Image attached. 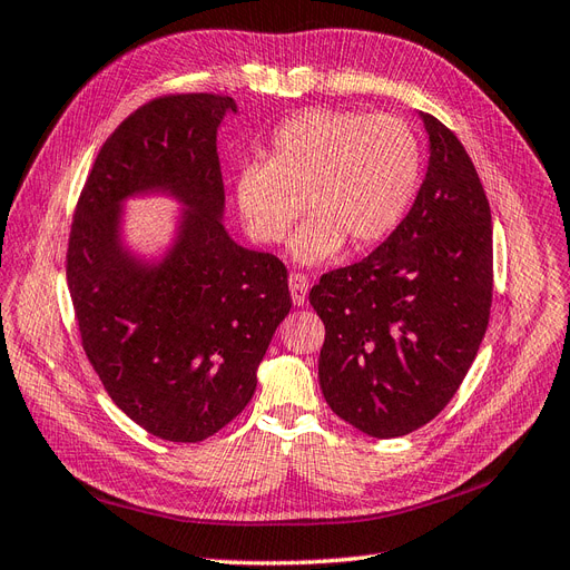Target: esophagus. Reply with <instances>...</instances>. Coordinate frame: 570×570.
<instances>
[{
	"instance_id": "esophagus-1",
	"label": "esophagus",
	"mask_w": 570,
	"mask_h": 570,
	"mask_svg": "<svg viewBox=\"0 0 570 570\" xmlns=\"http://www.w3.org/2000/svg\"><path fill=\"white\" fill-rule=\"evenodd\" d=\"M288 288H291V298H294L296 305H305L307 301V288H311V279L301 272H291L288 274Z\"/></svg>"
}]
</instances>
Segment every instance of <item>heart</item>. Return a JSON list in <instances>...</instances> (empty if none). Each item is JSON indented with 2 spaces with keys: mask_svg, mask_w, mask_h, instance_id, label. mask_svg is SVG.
<instances>
[{
  "mask_svg": "<svg viewBox=\"0 0 570 570\" xmlns=\"http://www.w3.org/2000/svg\"><path fill=\"white\" fill-rule=\"evenodd\" d=\"M420 142L394 114L315 107L274 131L269 159L236 174V203L253 238L279 243L303 209L291 240L303 265L330 259L341 246L363 250L392 234L420 181Z\"/></svg>",
  "mask_w": 570,
  "mask_h": 570,
  "instance_id": "1",
  "label": "heart"
}]
</instances>
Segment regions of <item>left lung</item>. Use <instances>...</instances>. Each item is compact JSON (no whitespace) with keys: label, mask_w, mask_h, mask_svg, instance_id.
Segmentation results:
<instances>
[{"label":"left lung","mask_w":570,"mask_h":570,"mask_svg":"<svg viewBox=\"0 0 570 570\" xmlns=\"http://www.w3.org/2000/svg\"><path fill=\"white\" fill-rule=\"evenodd\" d=\"M430 165L411 213L380 248L322 274L320 386L330 409L377 439L444 411L473 365L492 307V213L456 134L420 114Z\"/></svg>","instance_id":"left-lung-1"}]
</instances>
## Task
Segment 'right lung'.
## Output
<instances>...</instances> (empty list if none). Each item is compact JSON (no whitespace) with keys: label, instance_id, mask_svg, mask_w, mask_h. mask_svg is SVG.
<instances>
[{"label":"right lung","instance_id":"1","mask_svg":"<svg viewBox=\"0 0 570 570\" xmlns=\"http://www.w3.org/2000/svg\"><path fill=\"white\" fill-rule=\"evenodd\" d=\"M229 95H165L124 119L80 190L67 279L80 344L111 401L167 442H203L246 409L291 311L279 257L224 232L217 128ZM169 191L189 209L157 266L120 243V203Z\"/></svg>","mask_w":570,"mask_h":570}]
</instances>
